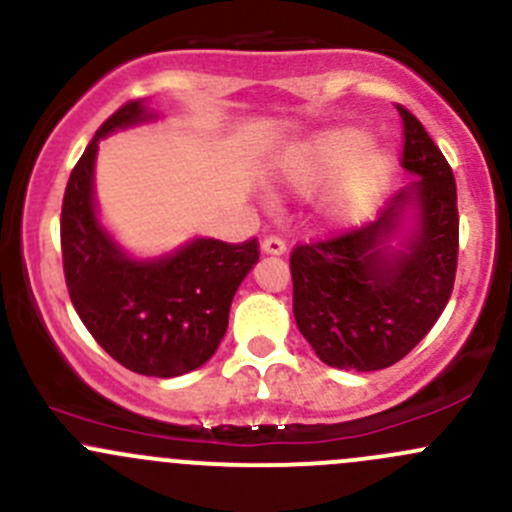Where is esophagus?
Segmentation results:
<instances>
[{
    "label": "esophagus",
    "mask_w": 512,
    "mask_h": 512,
    "mask_svg": "<svg viewBox=\"0 0 512 512\" xmlns=\"http://www.w3.org/2000/svg\"><path fill=\"white\" fill-rule=\"evenodd\" d=\"M260 250L265 252V255H285L287 245H285V240H280V237H265L260 245Z\"/></svg>",
    "instance_id": "34e87169"
}]
</instances>
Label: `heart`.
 I'll list each match as a JSON object with an SVG mask.
<instances>
[{"label":"heart","mask_w":512,"mask_h":512,"mask_svg":"<svg viewBox=\"0 0 512 512\" xmlns=\"http://www.w3.org/2000/svg\"><path fill=\"white\" fill-rule=\"evenodd\" d=\"M369 136L356 128H334L299 148L289 160L287 180L299 193H317L340 183L324 205V218L334 227H352L366 218L391 180V158L366 153Z\"/></svg>","instance_id":"heart-1"}]
</instances>
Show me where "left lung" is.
<instances>
[{
    "instance_id": "1",
    "label": "left lung",
    "mask_w": 512,
    "mask_h": 512,
    "mask_svg": "<svg viewBox=\"0 0 512 512\" xmlns=\"http://www.w3.org/2000/svg\"><path fill=\"white\" fill-rule=\"evenodd\" d=\"M404 168L414 175L374 223L294 247V322L324 364L376 371L431 332L453 292L458 208L453 170L414 113Z\"/></svg>"
}]
</instances>
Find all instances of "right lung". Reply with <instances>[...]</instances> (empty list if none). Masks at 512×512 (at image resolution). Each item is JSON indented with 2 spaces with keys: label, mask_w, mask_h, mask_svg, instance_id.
<instances>
[{
  "label": "right lung",
  "mask_w": 512,
  "mask_h": 512,
  "mask_svg": "<svg viewBox=\"0 0 512 512\" xmlns=\"http://www.w3.org/2000/svg\"><path fill=\"white\" fill-rule=\"evenodd\" d=\"M146 101L118 108L71 170L61 208V255L69 297L91 337L118 364L173 379L218 352L237 287L260 260L257 240L227 245L193 237L158 257H133L98 218V141L158 121Z\"/></svg>",
  "instance_id": "add662e5"
}]
</instances>
